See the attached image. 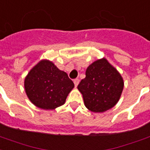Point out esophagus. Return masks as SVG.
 Wrapping results in <instances>:
<instances>
[{
    "mask_svg": "<svg viewBox=\"0 0 150 150\" xmlns=\"http://www.w3.org/2000/svg\"><path fill=\"white\" fill-rule=\"evenodd\" d=\"M73 83H74V85H75V86L77 87V85H78V83H79V79H78V78L74 79V80H73Z\"/></svg>",
    "mask_w": 150,
    "mask_h": 150,
    "instance_id": "obj_1",
    "label": "esophagus"
}]
</instances>
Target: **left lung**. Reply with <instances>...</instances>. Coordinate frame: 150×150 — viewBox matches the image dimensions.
Segmentation results:
<instances>
[{"label":"left lung","mask_w":150,"mask_h":150,"mask_svg":"<svg viewBox=\"0 0 150 150\" xmlns=\"http://www.w3.org/2000/svg\"><path fill=\"white\" fill-rule=\"evenodd\" d=\"M124 85L120 73L106 58H103L88 66L86 77L81 81L77 89L88 110L104 112L120 100Z\"/></svg>","instance_id":"8db88e82"}]
</instances>
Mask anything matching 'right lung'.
Wrapping results in <instances>:
<instances>
[{"label": "right lung", "mask_w": 150, "mask_h": 150, "mask_svg": "<svg viewBox=\"0 0 150 150\" xmlns=\"http://www.w3.org/2000/svg\"><path fill=\"white\" fill-rule=\"evenodd\" d=\"M24 87L35 106L43 110H54L64 104L74 84L53 62L42 60L30 70L25 77Z\"/></svg>", "instance_id": "right-lung-1"}]
</instances>
